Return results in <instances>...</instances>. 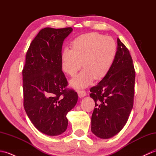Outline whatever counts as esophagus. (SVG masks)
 Instances as JSON below:
<instances>
[{"label": "esophagus", "mask_w": 156, "mask_h": 156, "mask_svg": "<svg viewBox=\"0 0 156 156\" xmlns=\"http://www.w3.org/2000/svg\"><path fill=\"white\" fill-rule=\"evenodd\" d=\"M78 97L80 98L84 97L87 95V92L84 90H78Z\"/></svg>", "instance_id": "34e87169"}]
</instances>
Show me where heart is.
Listing matches in <instances>:
<instances>
[{"label": "heart", "mask_w": 156, "mask_h": 156, "mask_svg": "<svg viewBox=\"0 0 156 156\" xmlns=\"http://www.w3.org/2000/svg\"><path fill=\"white\" fill-rule=\"evenodd\" d=\"M71 49L65 48L61 54L63 70L74 76L82 72L70 82L76 88H85L93 80H100L107 75L117 54V45L111 37L92 32L78 36L70 44Z\"/></svg>", "instance_id": "obj_1"}]
</instances>
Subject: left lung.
Instances as JSON below:
<instances>
[{
	"mask_svg": "<svg viewBox=\"0 0 156 156\" xmlns=\"http://www.w3.org/2000/svg\"><path fill=\"white\" fill-rule=\"evenodd\" d=\"M117 45L110 71L90 90V97L95 102L91 131L102 139L111 138L121 131L133 106L135 71L133 59L119 38Z\"/></svg>",
	"mask_w": 156,
	"mask_h": 156,
	"instance_id": "1",
	"label": "left lung"
}]
</instances>
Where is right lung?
<instances>
[{
  "label": "right lung",
  "mask_w": 156,
  "mask_h": 156,
  "mask_svg": "<svg viewBox=\"0 0 156 156\" xmlns=\"http://www.w3.org/2000/svg\"><path fill=\"white\" fill-rule=\"evenodd\" d=\"M72 27H46L38 33L26 54L23 67V106L38 130L56 136L66 130L68 112L74 107L78 94L67 87L62 70V48Z\"/></svg>",
  "instance_id": "1"
}]
</instances>
